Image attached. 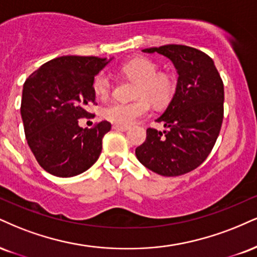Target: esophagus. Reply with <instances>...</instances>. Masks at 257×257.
<instances>
[{
    "mask_svg": "<svg viewBox=\"0 0 257 257\" xmlns=\"http://www.w3.org/2000/svg\"><path fill=\"white\" fill-rule=\"evenodd\" d=\"M112 128L115 129V131H118V132H126L129 129V126L126 125H118V124H113Z\"/></svg>",
    "mask_w": 257,
    "mask_h": 257,
    "instance_id": "1",
    "label": "esophagus"
}]
</instances>
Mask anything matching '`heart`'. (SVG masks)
Masks as SVG:
<instances>
[{
  "label": "heart",
  "mask_w": 257,
  "mask_h": 257,
  "mask_svg": "<svg viewBox=\"0 0 257 257\" xmlns=\"http://www.w3.org/2000/svg\"><path fill=\"white\" fill-rule=\"evenodd\" d=\"M158 66L150 58L138 57L122 68L128 78L137 81L134 97L129 103L113 101L103 109V116L118 125H131L140 117L147 115L151 103L157 106L168 104L174 97L176 82L171 74L157 72ZM111 79L106 73L98 74L93 81V92L99 99H106L111 93Z\"/></svg>",
  "instance_id": "heart-1"
}]
</instances>
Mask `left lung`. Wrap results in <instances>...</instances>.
Instances as JSON below:
<instances>
[{
  "label": "left lung",
  "mask_w": 257,
  "mask_h": 257,
  "mask_svg": "<svg viewBox=\"0 0 257 257\" xmlns=\"http://www.w3.org/2000/svg\"><path fill=\"white\" fill-rule=\"evenodd\" d=\"M170 58L177 69L174 98L156 120L168 131L148 128L146 141L135 150L142 165L156 174L175 177L205 162L220 133L224 118V83L214 62L187 45L144 49Z\"/></svg>",
  "instance_id": "8db88e82"
}]
</instances>
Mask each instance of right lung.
Masks as SVG:
<instances>
[{"label":"right lung","instance_id":"1","mask_svg":"<svg viewBox=\"0 0 257 257\" xmlns=\"http://www.w3.org/2000/svg\"><path fill=\"white\" fill-rule=\"evenodd\" d=\"M94 56H62L46 62L24 83L21 118L27 144L49 174L73 177L91 168L101 152L111 123L101 120L81 128L95 104L94 76L109 63Z\"/></svg>","mask_w":257,"mask_h":257}]
</instances>
